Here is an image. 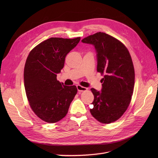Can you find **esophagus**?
I'll use <instances>...</instances> for the list:
<instances>
[{
  "mask_svg": "<svg viewBox=\"0 0 158 158\" xmlns=\"http://www.w3.org/2000/svg\"><path fill=\"white\" fill-rule=\"evenodd\" d=\"M76 87H77V89H78V92H79V93L82 92H84V91L87 90V88H86L81 86V85H78L77 86H76Z\"/></svg>",
  "mask_w": 158,
  "mask_h": 158,
  "instance_id": "34e87169",
  "label": "esophagus"
}]
</instances>
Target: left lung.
Segmentation results:
<instances>
[{"label":"left lung","mask_w":158,"mask_h":158,"mask_svg":"<svg viewBox=\"0 0 158 158\" xmlns=\"http://www.w3.org/2000/svg\"><path fill=\"white\" fill-rule=\"evenodd\" d=\"M82 42L94 46L97 71L104 76L101 92L91 89L94 99L90 113L100 123L114 122L126 111L133 94L135 69L130 53L121 41L106 33L98 32Z\"/></svg>","instance_id":"left-lung-1"}]
</instances>
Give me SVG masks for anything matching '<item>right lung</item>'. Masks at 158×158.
<instances>
[{"instance_id":"right-lung-1","label":"right lung","mask_w":158,"mask_h":158,"mask_svg":"<svg viewBox=\"0 0 158 158\" xmlns=\"http://www.w3.org/2000/svg\"><path fill=\"white\" fill-rule=\"evenodd\" d=\"M80 37H51L33 48L28 55L23 79L28 102L41 120L58 122L67 114L77 93L76 85H64L56 80L65 57L77 45Z\"/></svg>"}]
</instances>
